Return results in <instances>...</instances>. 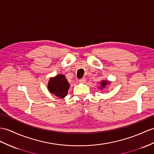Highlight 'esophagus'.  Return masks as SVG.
I'll use <instances>...</instances> for the list:
<instances>
[{"mask_svg": "<svg viewBox=\"0 0 154 154\" xmlns=\"http://www.w3.org/2000/svg\"><path fill=\"white\" fill-rule=\"evenodd\" d=\"M85 82H86V79H85V78H82V79H80V83H82V84H84V83H85Z\"/></svg>", "mask_w": 154, "mask_h": 154, "instance_id": "esophagus-1", "label": "esophagus"}]
</instances>
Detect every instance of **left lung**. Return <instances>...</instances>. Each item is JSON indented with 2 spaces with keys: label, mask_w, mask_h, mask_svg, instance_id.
<instances>
[{
  "label": "left lung",
  "mask_w": 154,
  "mask_h": 154,
  "mask_svg": "<svg viewBox=\"0 0 154 154\" xmlns=\"http://www.w3.org/2000/svg\"><path fill=\"white\" fill-rule=\"evenodd\" d=\"M108 84H110V82L108 81V80H103V81H101L100 83V86L99 87V88L100 89H103V88H105Z\"/></svg>",
  "instance_id": "8db88e82"
}]
</instances>
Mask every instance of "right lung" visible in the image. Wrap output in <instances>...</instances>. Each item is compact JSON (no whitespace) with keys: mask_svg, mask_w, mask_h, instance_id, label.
I'll return each instance as SVG.
<instances>
[{"mask_svg":"<svg viewBox=\"0 0 154 154\" xmlns=\"http://www.w3.org/2000/svg\"><path fill=\"white\" fill-rule=\"evenodd\" d=\"M69 88L70 84L63 74H58L50 78L48 83V89L50 93L61 99H64L67 95Z\"/></svg>","mask_w":154,"mask_h":154,"instance_id":"1","label":"right lung"}]
</instances>
